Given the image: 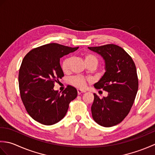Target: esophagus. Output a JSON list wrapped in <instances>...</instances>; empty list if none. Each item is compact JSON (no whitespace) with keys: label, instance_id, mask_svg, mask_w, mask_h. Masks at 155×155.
<instances>
[{"label":"esophagus","instance_id":"obj_1","mask_svg":"<svg viewBox=\"0 0 155 155\" xmlns=\"http://www.w3.org/2000/svg\"><path fill=\"white\" fill-rule=\"evenodd\" d=\"M77 92H78V94H82V93H84L86 91H84V90L78 89V90H77Z\"/></svg>","mask_w":155,"mask_h":155}]
</instances>
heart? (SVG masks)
<instances>
[{
	"mask_svg": "<svg viewBox=\"0 0 155 155\" xmlns=\"http://www.w3.org/2000/svg\"><path fill=\"white\" fill-rule=\"evenodd\" d=\"M84 61L85 62L86 64H94L95 65H97L98 64V59L97 57L93 54L91 53H85L83 55ZM71 62V58L67 57L65 58L63 61H62L61 63V68L62 70L64 72H67L69 69H70ZM87 79L85 78L81 77H74L72 78H71V84L73 86L79 88H83L86 86Z\"/></svg>",
	"mask_w": 155,
	"mask_h": 155,
	"instance_id": "obj_1",
	"label": "heart"
}]
</instances>
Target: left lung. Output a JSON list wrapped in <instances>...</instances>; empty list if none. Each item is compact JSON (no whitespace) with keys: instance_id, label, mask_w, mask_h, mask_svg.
I'll list each match as a JSON object with an SVG mask.
<instances>
[{"instance_id":"8db88e82","label":"left lung","mask_w":155,"mask_h":155,"mask_svg":"<svg viewBox=\"0 0 155 155\" xmlns=\"http://www.w3.org/2000/svg\"><path fill=\"white\" fill-rule=\"evenodd\" d=\"M88 48L100 54L105 63L106 72L94 86L108 92V96L103 98L94 93L92 116L101 126H115L127 116L135 99L139 88L135 64L130 56L117 45Z\"/></svg>"}]
</instances>
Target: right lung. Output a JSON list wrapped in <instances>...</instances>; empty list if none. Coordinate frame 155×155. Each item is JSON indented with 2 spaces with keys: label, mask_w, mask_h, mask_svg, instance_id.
<instances>
[{
  "label": "right lung",
  "mask_w": 155,
  "mask_h": 155,
  "mask_svg": "<svg viewBox=\"0 0 155 155\" xmlns=\"http://www.w3.org/2000/svg\"><path fill=\"white\" fill-rule=\"evenodd\" d=\"M78 48L50 43L32 49L23 58L18 73L20 94L27 113L38 123H58L77 97L73 87L68 85L61 93L54 90V86L64 77L60 58Z\"/></svg>",
  "instance_id": "right-lung-1"
}]
</instances>
